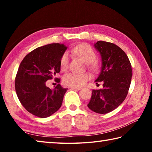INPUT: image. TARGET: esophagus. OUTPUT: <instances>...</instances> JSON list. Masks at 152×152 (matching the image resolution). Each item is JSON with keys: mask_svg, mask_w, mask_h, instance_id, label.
Segmentation results:
<instances>
[{"mask_svg": "<svg viewBox=\"0 0 152 152\" xmlns=\"http://www.w3.org/2000/svg\"><path fill=\"white\" fill-rule=\"evenodd\" d=\"M71 89L72 90H77V91H80V90H81V88H76V87H71Z\"/></svg>", "mask_w": 152, "mask_h": 152, "instance_id": "34e87169", "label": "esophagus"}]
</instances>
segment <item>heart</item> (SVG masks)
Wrapping results in <instances>:
<instances>
[{"mask_svg": "<svg viewBox=\"0 0 152 152\" xmlns=\"http://www.w3.org/2000/svg\"><path fill=\"white\" fill-rule=\"evenodd\" d=\"M73 52L88 64L90 68L92 70H96L98 65L95 61L96 54L91 45L85 43L79 45L73 49ZM69 60L70 57L68 53H64L60 59V69L62 72L66 71L68 68ZM88 79L89 76L87 74L72 72L64 76L63 82L66 86L80 88L84 86Z\"/></svg>", "mask_w": 152, "mask_h": 152, "instance_id": "1", "label": "heart"}]
</instances>
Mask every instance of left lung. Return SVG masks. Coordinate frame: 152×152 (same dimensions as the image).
Returning a JSON list of instances; mask_svg holds the SVG:
<instances>
[{
	"instance_id": "obj_1",
	"label": "left lung",
	"mask_w": 152,
	"mask_h": 152,
	"mask_svg": "<svg viewBox=\"0 0 152 152\" xmlns=\"http://www.w3.org/2000/svg\"><path fill=\"white\" fill-rule=\"evenodd\" d=\"M94 48L102 60L101 72L95 82L102 81L103 88L92 91L88 107L106 114L119 107L127 96L132 82V64L124 51L114 43L98 41Z\"/></svg>"
}]
</instances>
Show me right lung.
Instances as JSON below:
<instances>
[{
	"instance_id": "1",
	"label": "right lung",
	"mask_w": 152,
	"mask_h": 152,
	"mask_svg": "<svg viewBox=\"0 0 152 152\" xmlns=\"http://www.w3.org/2000/svg\"><path fill=\"white\" fill-rule=\"evenodd\" d=\"M66 50L64 44L51 43L35 49L20 62L15 78V91L20 103L33 115L50 117L61 107L68 88L58 84L50 89L46 82L60 72V59ZM55 80L60 82L59 78Z\"/></svg>"
}]
</instances>
